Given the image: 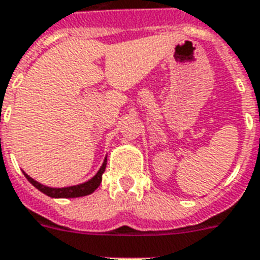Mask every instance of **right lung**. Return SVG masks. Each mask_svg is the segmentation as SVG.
Instances as JSON below:
<instances>
[{"label": "right lung", "instance_id": "right-lung-1", "mask_svg": "<svg viewBox=\"0 0 260 260\" xmlns=\"http://www.w3.org/2000/svg\"><path fill=\"white\" fill-rule=\"evenodd\" d=\"M106 166H107V158L103 162L102 168L99 170V172L94 175L93 178L88 180V182L82 183V184H77V186L72 187H63V188H51V187H46L43 184H40L32 178H29L27 174L25 178L28 179V182L31 183L32 186H35L39 191H42L43 194L51 197V198H77V197H85V195L92 194L102 183V176L103 172L106 171Z\"/></svg>", "mask_w": 260, "mask_h": 260}]
</instances>
